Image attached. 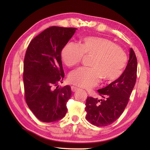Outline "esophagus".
Instances as JSON below:
<instances>
[{"instance_id":"1","label":"esophagus","mask_w":150,"mask_h":150,"mask_svg":"<svg viewBox=\"0 0 150 150\" xmlns=\"http://www.w3.org/2000/svg\"><path fill=\"white\" fill-rule=\"evenodd\" d=\"M71 91H73V92H76L78 90V88L76 87H74V86H71Z\"/></svg>"}]
</instances>
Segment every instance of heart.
<instances>
[{
    "mask_svg": "<svg viewBox=\"0 0 150 150\" xmlns=\"http://www.w3.org/2000/svg\"><path fill=\"white\" fill-rule=\"evenodd\" d=\"M84 55L93 56L90 63L91 67H80L69 75L71 83L82 88L95 87L101 78L105 81L116 80L126 66L125 53L115 43L101 37H84L79 45L68 43L61 54L63 63L69 67L78 65Z\"/></svg>",
    "mask_w": 150,
    "mask_h": 150,
    "instance_id": "heart-1",
    "label": "heart"
}]
</instances>
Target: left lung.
<instances>
[{"label": "left lung", "instance_id": "obj_1", "mask_svg": "<svg viewBox=\"0 0 150 150\" xmlns=\"http://www.w3.org/2000/svg\"><path fill=\"white\" fill-rule=\"evenodd\" d=\"M137 58L130 48L129 60L120 77L97 91L104 99L88 97L85 104L86 119L97 126L110 125L122 114L135 85Z\"/></svg>", "mask_w": 150, "mask_h": 150}]
</instances>
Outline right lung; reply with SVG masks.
I'll list each match as a JSON object with an SVG mask.
<instances>
[{
  "mask_svg": "<svg viewBox=\"0 0 150 150\" xmlns=\"http://www.w3.org/2000/svg\"><path fill=\"white\" fill-rule=\"evenodd\" d=\"M77 28L52 26L33 39L24 62L23 80L26 102L44 122L61 120L65 116L66 103L71 95L69 85L57 86L64 77L61 52Z\"/></svg>",
  "mask_w": 150,
  "mask_h": 150,
  "instance_id": "add662e5",
  "label": "right lung"
}]
</instances>
